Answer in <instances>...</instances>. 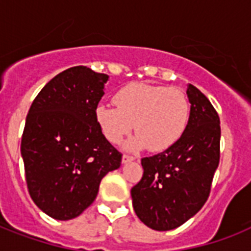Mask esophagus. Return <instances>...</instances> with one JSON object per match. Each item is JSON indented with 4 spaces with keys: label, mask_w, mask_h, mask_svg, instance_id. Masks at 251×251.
Instances as JSON below:
<instances>
[{
    "label": "esophagus",
    "mask_w": 251,
    "mask_h": 251,
    "mask_svg": "<svg viewBox=\"0 0 251 251\" xmlns=\"http://www.w3.org/2000/svg\"><path fill=\"white\" fill-rule=\"evenodd\" d=\"M134 157L133 156H129V155H124L122 156V163L124 164H126V163H130V161H133Z\"/></svg>",
    "instance_id": "esophagus-1"
}]
</instances>
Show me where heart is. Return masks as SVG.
Here are the masks:
<instances>
[{"label":"heart","instance_id":"1","mask_svg":"<svg viewBox=\"0 0 251 251\" xmlns=\"http://www.w3.org/2000/svg\"><path fill=\"white\" fill-rule=\"evenodd\" d=\"M114 105L100 104L95 110L104 137L113 145L131 133H138L126 149L138 151L150 147L161 152L171 149L186 129L190 104L183 91L176 87L130 83L117 91Z\"/></svg>","mask_w":251,"mask_h":251}]
</instances>
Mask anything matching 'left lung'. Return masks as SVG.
<instances>
[{
    "mask_svg": "<svg viewBox=\"0 0 251 251\" xmlns=\"http://www.w3.org/2000/svg\"><path fill=\"white\" fill-rule=\"evenodd\" d=\"M190 116L178 141L143 157V177L131 189L135 214L155 230L182 226L206 203L220 159V120L210 100L189 84Z\"/></svg>",
    "mask_w": 251,
    "mask_h": 251,
    "instance_id": "8db88e82",
    "label": "left lung"
}]
</instances>
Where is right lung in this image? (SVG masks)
<instances>
[{"label": "right lung", "instance_id": "obj_1", "mask_svg": "<svg viewBox=\"0 0 251 251\" xmlns=\"http://www.w3.org/2000/svg\"><path fill=\"white\" fill-rule=\"evenodd\" d=\"M109 79L87 66L60 73L43 87L25 118L21 153L29 195L43 212L70 220L91 206L102 177L121 165L95 110Z\"/></svg>", "mask_w": 251, "mask_h": 251}]
</instances>
